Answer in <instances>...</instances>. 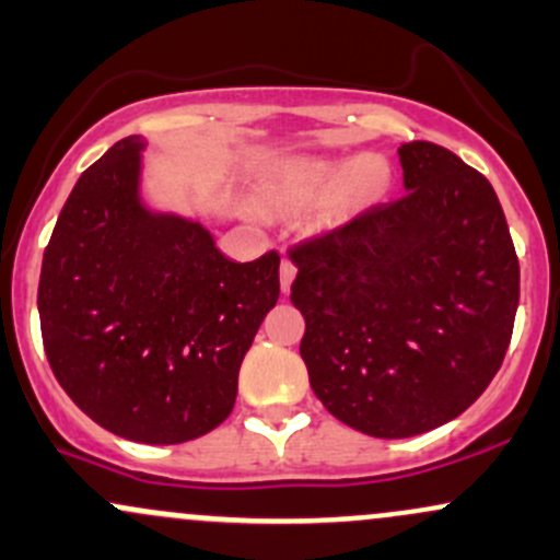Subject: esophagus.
Returning a JSON list of instances; mask_svg holds the SVG:
<instances>
[{
  "label": "esophagus",
  "instance_id": "obj_1",
  "mask_svg": "<svg viewBox=\"0 0 560 560\" xmlns=\"http://www.w3.org/2000/svg\"><path fill=\"white\" fill-rule=\"evenodd\" d=\"M281 292H290V287H292V281H294V273H298V268H294V262L290 260V257H281Z\"/></svg>",
  "mask_w": 560,
  "mask_h": 560
}]
</instances>
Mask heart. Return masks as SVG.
I'll use <instances>...</instances> for the list:
<instances>
[{
    "label": "heart",
    "instance_id": "1",
    "mask_svg": "<svg viewBox=\"0 0 560 560\" xmlns=\"http://www.w3.org/2000/svg\"><path fill=\"white\" fill-rule=\"evenodd\" d=\"M393 167L380 153L359 156H294L268 172L260 199L268 212L305 214V229L329 236L348 229L388 199Z\"/></svg>",
    "mask_w": 560,
    "mask_h": 560
}]
</instances>
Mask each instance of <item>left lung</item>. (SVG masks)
<instances>
[{
  "instance_id": "left-lung-1",
  "label": "left lung",
  "mask_w": 560,
  "mask_h": 560,
  "mask_svg": "<svg viewBox=\"0 0 560 560\" xmlns=\"http://www.w3.org/2000/svg\"><path fill=\"white\" fill-rule=\"evenodd\" d=\"M401 199L292 252L311 388L340 422L409 439L487 390L513 335L521 270L494 188L428 140L398 149Z\"/></svg>"
}]
</instances>
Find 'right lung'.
I'll return each mask as SVG.
<instances>
[{"instance_id": "add662e5", "label": "right lung", "mask_w": 560, "mask_h": 560, "mask_svg": "<svg viewBox=\"0 0 560 560\" xmlns=\"http://www.w3.org/2000/svg\"><path fill=\"white\" fill-rule=\"evenodd\" d=\"M143 151L132 135L82 172L36 303L52 374L84 415L138 444H183L231 415L279 300V255L233 262L199 220L151 210Z\"/></svg>"}]
</instances>
